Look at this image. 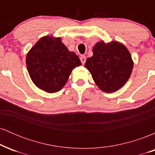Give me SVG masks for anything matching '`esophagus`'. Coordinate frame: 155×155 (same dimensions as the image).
I'll return each mask as SVG.
<instances>
[{
    "instance_id": "34e87169",
    "label": "esophagus",
    "mask_w": 155,
    "mask_h": 155,
    "mask_svg": "<svg viewBox=\"0 0 155 155\" xmlns=\"http://www.w3.org/2000/svg\"><path fill=\"white\" fill-rule=\"evenodd\" d=\"M80 60H81V63L84 65V64L85 63V62H86V57H85L84 55H81V56L80 57Z\"/></svg>"
}]
</instances>
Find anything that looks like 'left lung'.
Listing matches in <instances>:
<instances>
[{
    "label": "left lung",
    "instance_id": "left-lung-1",
    "mask_svg": "<svg viewBox=\"0 0 155 155\" xmlns=\"http://www.w3.org/2000/svg\"><path fill=\"white\" fill-rule=\"evenodd\" d=\"M92 52L84 67L90 72L95 84L107 93L122 88L133 68V60L127 47L117 41L108 43L101 41L94 45Z\"/></svg>",
    "mask_w": 155,
    "mask_h": 155
}]
</instances>
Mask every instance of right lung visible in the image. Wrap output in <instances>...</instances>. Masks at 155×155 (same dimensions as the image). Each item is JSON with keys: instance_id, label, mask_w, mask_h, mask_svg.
Returning a JSON list of instances; mask_svg holds the SVG:
<instances>
[{"instance_id": "right-lung-1", "label": "right lung", "mask_w": 155, "mask_h": 155, "mask_svg": "<svg viewBox=\"0 0 155 155\" xmlns=\"http://www.w3.org/2000/svg\"><path fill=\"white\" fill-rule=\"evenodd\" d=\"M81 65L79 57L70 51L60 37L41 38L26 56V66L33 84L41 90L54 93L61 90L73 69Z\"/></svg>"}]
</instances>
